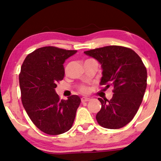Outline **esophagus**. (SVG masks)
Instances as JSON below:
<instances>
[{"label": "esophagus", "instance_id": "esophagus-1", "mask_svg": "<svg viewBox=\"0 0 161 161\" xmlns=\"http://www.w3.org/2000/svg\"><path fill=\"white\" fill-rule=\"evenodd\" d=\"M81 102L82 103H85V102H88V101H90V99L89 97H82L81 98Z\"/></svg>", "mask_w": 161, "mask_h": 161}]
</instances>
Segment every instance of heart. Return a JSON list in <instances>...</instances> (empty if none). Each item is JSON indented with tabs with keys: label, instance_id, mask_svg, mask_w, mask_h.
<instances>
[{
	"label": "heart",
	"instance_id": "b5f03b06",
	"mask_svg": "<svg viewBox=\"0 0 161 161\" xmlns=\"http://www.w3.org/2000/svg\"><path fill=\"white\" fill-rule=\"evenodd\" d=\"M80 90H81V92H88V88L86 87V86H82V87H81Z\"/></svg>",
	"mask_w": 161,
	"mask_h": 161
}]
</instances>
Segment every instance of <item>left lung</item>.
Here are the masks:
<instances>
[{
  "instance_id": "obj_1",
  "label": "left lung",
  "mask_w": 161,
  "mask_h": 161,
  "mask_svg": "<svg viewBox=\"0 0 161 161\" xmlns=\"http://www.w3.org/2000/svg\"><path fill=\"white\" fill-rule=\"evenodd\" d=\"M84 53L94 58L102 68L100 84L114 87L110 100L98 98L101 109L98 124L106 129H120L129 124L142 103L147 87V69L140 57L128 47L110 45Z\"/></svg>"
}]
</instances>
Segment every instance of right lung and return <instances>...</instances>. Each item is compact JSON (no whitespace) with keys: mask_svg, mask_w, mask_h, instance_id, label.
I'll return each mask as SVG.
<instances>
[{"mask_svg":"<svg viewBox=\"0 0 161 161\" xmlns=\"http://www.w3.org/2000/svg\"><path fill=\"white\" fill-rule=\"evenodd\" d=\"M76 52L40 47L29 54L21 66L19 85L23 106L35 125L45 134L65 133L73 125L80 97L72 95L61 100L56 88L64 77V62Z\"/></svg>","mask_w":161,"mask_h":161,"instance_id":"obj_1","label":"right lung"}]
</instances>
